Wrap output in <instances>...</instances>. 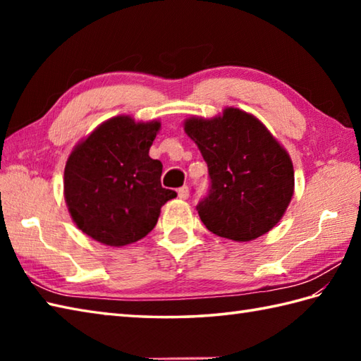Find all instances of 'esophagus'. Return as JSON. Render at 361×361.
Returning <instances> with one entry per match:
<instances>
[{"label":"esophagus","instance_id":"esophagus-1","mask_svg":"<svg viewBox=\"0 0 361 361\" xmlns=\"http://www.w3.org/2000/svg\"><path fill=\"white\" fill-rule=\"evenodd\" d=\"M178 197L181 198V200H188L189 198V188L188 186H183L178 189Z\"/></svg>","mask_w":361,"mask_h":361}]
</instances>
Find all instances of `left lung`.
I'll return each mask as SVG.
<instances>
[{
  "label": "left lung",
  "instance_id": "left-lung-1",
  "mask_svg": "<svg viewBox=\"0 0 361 361\" xmlns=\"http://www.w3.org/2000/svg\"><path fill=\"white\" fill-rule=\"evenodd\" d=\"M185 132L208 164L209 195L197 211L204 226L250 242L279 224L295 192L288 152L251 113L226 106L214 118L190 116Z\"/></svg>",
  "mask_w": 361,
  "mask_h": 361
}]
</instances>
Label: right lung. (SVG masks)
Masks as SVG:
<instances>
[{"mask_svg":"<svg viewBox=\"0 0 361 361\" xmlns=\"http://www.w3.org/2000/svg\"><path fill=\"white\" fill-rule=\"evenodd\" d=\"M158 119L119 114L73 149L63 175L70 216L82 233L106 247L141 240L155 228L161 206L176 197L161 186L163 164L149 157Z\"/></svg>","mask_w":361,"mask_h":361,"instance_id":"obj_1","label":"right lung"}]
</instances>
